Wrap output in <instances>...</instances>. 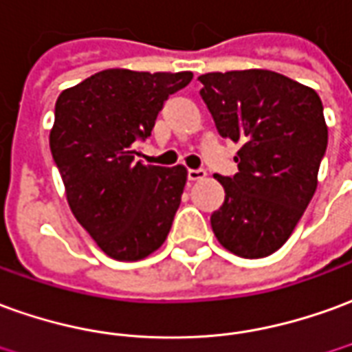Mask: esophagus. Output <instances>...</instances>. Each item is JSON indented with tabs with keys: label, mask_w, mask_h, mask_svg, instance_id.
<instances>
[{
	"label": "esophagus",
	"mask_w": 352,
	"mask_h": 352,
	"mask_svg": "<svg viewBox=\"0 0 352 352\" xmlns=\"http://www.w3.org/2000/svg\"><path fill=\"white\" fill-rule=\"evenodd\" d=\"M206 169H188V181H201L206 179Z\"/></svg>",
	"instance_id": "esophagus-1"
}]
</instances>
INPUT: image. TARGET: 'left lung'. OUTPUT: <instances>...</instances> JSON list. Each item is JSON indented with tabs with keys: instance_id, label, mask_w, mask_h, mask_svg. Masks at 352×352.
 Masks as SVG:
<instances>
[{
	"instance_id": "obj_1",
	"label": "left lung",
	"mask_w": 352,
	"mask_h": 352,
	"mask_svg": "<svg viewBox=\"0 0 352 352\" xmlns=\"http://www.w3.org/2000/svg\"><path fill=\"white\" fill-rule=\"evenodd\" d=\"M200 95L221 137L240 142L238 173L215 175L225 201L211 213L223 248L245 259L280 250L316 190L328 127L316 91L270 70L201 74Z\"/></svg>"
}]
</instances>
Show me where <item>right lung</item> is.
Here are the masks:
<instances>
[{
  "instance_id": "1",
  "label": "right lung",
  "mask_w": 352,
  "mask_h": 352,
  "mask_svg": "<svg viewBox=\"0 0 352 352\" xmlns=\"http://www.w3.org/2000/svg\"><path fill=\"white\" fill-rule=\"evenodd\" d=\"M192 72L110 68L65 89L49 146L74 217L108 257L139 261L166 242L184 183L183 166H144L135 144L151 137L164 102Z\"/></svg>"
}]
</instances>
